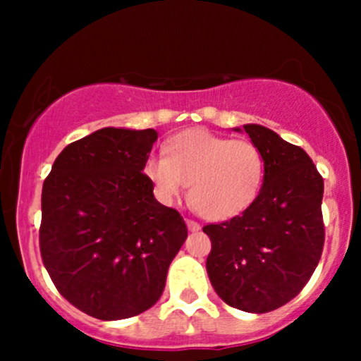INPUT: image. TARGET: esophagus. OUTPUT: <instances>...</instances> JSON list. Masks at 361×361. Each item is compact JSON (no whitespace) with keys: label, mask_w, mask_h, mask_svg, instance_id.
<instances>
[{"label":"esophagus","mask_w":361,"mask_h":361,"mask_svg":"<svg viewBox=\"0 0 361 361\" xmlns=\"http://www.w3.org/2000/svg\"><path fill=\"white\" fill-rule=\"evenodd\" d=\"M186 227H188V231H192V233H198V231L202 229L200 224L195 222V221H190V219H186Z\"/></svg>","instance_id":"obj_1"}]
</instances>
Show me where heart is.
<instances>
[{
	"mask_svg": "<svg viewBox=\"0 0 361 361\" xmlns=\"http://www.w3.org/2000/svg\"><path fill=\"white\" fill-rule=\"evenodd\" d=\"M144 173L164 202L175 200L190 185L193 209L219 222L243 214L258 198L264 157L251 140L192 128L169 139L164 156H149Z\"/></svg>",
	"mask_w": 361,
	"mask_h": 361,
	"instance_id": "1",
	"label": "heart"
}]
</instances>
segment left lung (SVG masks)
Segmentation results:
<instances>
[{"mask_svg":"<svg viewBox=\"0 0 361 361\" xmlns=\"http://www.w3.org/2000/svg\"><path fill=\"white\" fill-rule=\"evenodd\" d=\"M243 128L263 152V186L241 215L204 227L207 273L227 305L264 314L299 295L321 259L324 181L302 147L258 123Z\"/></svg>","mask_w":361,"mask_h":361,"instance_id":"1","label":"left lung"}]
</instances>
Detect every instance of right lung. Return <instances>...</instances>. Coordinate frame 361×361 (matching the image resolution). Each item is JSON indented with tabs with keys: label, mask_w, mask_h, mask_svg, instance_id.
<instances>
[{
	"label": "right lung",
	"mask_w": 361,
	"mask_h": 361,
	"mask_svg": "<svg viewBox=\"0 0 361 361\" xmlns=\"http://www.w3.org/2000/svg\"><path fill=\"white\" fill-rule=\"evenodd\" d=\"M154 128L105 127L62 149L42 188L40 252L66 300L102 321L151 309L188 231L144 166Z\"/></svg>",
	"instance_id": "1"
}]
</instances>
